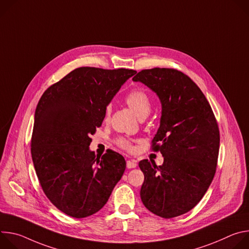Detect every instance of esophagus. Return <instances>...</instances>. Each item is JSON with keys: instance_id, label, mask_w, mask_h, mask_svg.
<instances>
[{"instance_id": "34e87169", "label": "esophagus", "mask_w": 249, "mask_h": 249, "mask_svg": "<svg viewBox=\"0 0 249 249\" xmlns=\"http://www.w3.org/2000/svg\"><path fill=\"white\" fill-rule=\"evenodd\" d=\"M127 168H135L137 166V161L135 160H129L126 162Z\"/></svg>"}]
</instances>
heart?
<instances>
[{
    "label": "heart",
    "mask_w": 249,
    "mask_h": 249,
    "mask_svg": "<svg viewBox=\"0 0 249 249\" xmlns=\"http://www.w3.org/2000/svg\"><path fill=\"white\" fill-rule=\"evenodd\" d=\"M125 101L139 118L146 117L151 111L152 100L148 92L145 91L144 89H138L130 91L125 97ZM109 111H110L109 107L106 108V111H105L106 117L109 115ZM117 144L118 146H120L125 150L131 149V145L129 142L123 138H120L117 140Z\"/></svg>",
    "instance_id": "b5f03b06"
}]
</instances>
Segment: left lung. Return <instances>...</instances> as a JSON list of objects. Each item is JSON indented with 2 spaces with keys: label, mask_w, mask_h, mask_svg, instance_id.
Listing matches in <instances>:
<instances>
[{
  "label": "left lung",
  "mask_w": 249,
  "mask_h": 249,
  "mask_svg": "<svg viewBox=\"0 0 249 249\" xmlns=\"http://www.w3.org/2000/svg\"><path fill=\"white\" fill-rule=\"evenodd\" d=\"M132 80L155 91L161 103L152 149L160 152L163 163L139 162L145 176L142 202L164 219L183 215L200 202L215 176L220 148L217 120L204 93L180 71L148 69Z\"/></svg>",
  "instance_id": "left-lung-1"
}]
</instances>
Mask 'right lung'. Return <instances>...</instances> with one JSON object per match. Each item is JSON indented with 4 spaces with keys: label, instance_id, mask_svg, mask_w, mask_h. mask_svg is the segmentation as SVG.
I'll list each match as a JSON object with an SVG mask.
<instances>
[{
    "label": "right lung",
    "instance_id": "add662e5",
    "mask_svg": "<svg viewBox=\"0 0 249 249\" xmlns=\"http://www.w3.org/2000/svg\"><path fill=\"white\" fill-rule=\"evenodd\" d=\"M137 72L129 69H75L42 94L34 115L31 157L39 183L51 203L81 219L108 201L126 168L125 159L89 150L106 106Z\"/></svg>",
    "mask_w": 249,
    "mask_h": 249
}]
</instances>
